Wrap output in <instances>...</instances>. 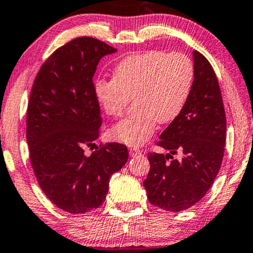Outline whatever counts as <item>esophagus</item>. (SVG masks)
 Listing matches in <instances>:
<instances>
[{
    "label": "esophagus",
    "mask_w": 253,
    "mask_h": 253,
    "mask_svg": "<svg viewBox=\"0 0 253 253\" xmlns=\"http://www.w3.org/2000/svg\"><path fill=\"white\" fill-rule=\"evenodd\" d=\"M129 154L130 156H137V155H141L142 150L138 148H130L129 149Z\"/></svg>",
    "instance_id": "34e87169"
}]
</instances>
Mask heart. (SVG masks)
I'll return each mask as SVG.
<instances>
[{
	"label": "heart",
	"mask_w": 253,
	"mask_h": 253,
	"mask_svg": "<svg viewBox=\"0 0 253 253\" xmlns=\"http://www.w3.org/2000/svg\"><path fill=\"white\" fill-rule=\"evenodd\" d=\"M195 68L186 55L146 51L129 56L117 64L114 79L93 85L96 101L111 117L122 115L135 96L137 110L115 124L110 137L126 145H141L150 138L157 123L178 117L191 92Z\"/></svg>",
	"instance_id": "b5f03b06"
}]
</instances>
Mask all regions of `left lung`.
<instances>
[{"mask_svg":"<svg viewBox=\"0 0 253 253\" xmlns=\"http://www.w3.org/2000/svg\"><path fill=\"white\" fill-rule=\"evenodd\" d=\"M195 80L185 107L162 132L158 145L167 155L150 152V171L143 182L155 207L178 212L207 195L222 165L226 117L216 74L207 58L192 51ZM180 152L182 158L172 160Z\"/></svg>","mask_w":253,"mask_h":253,"instance_id":"1","label":"left lung"}]
</instances>
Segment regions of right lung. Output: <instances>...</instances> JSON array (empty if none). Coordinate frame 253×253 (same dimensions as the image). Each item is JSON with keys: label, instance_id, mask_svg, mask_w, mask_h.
Instances as JSON below:
<instances>
[{"label": "right lung", "instance_id": "right-lung-1", "mask_svg": "<svg viewBox=\"0 0 253 253\" xmlns=\"http://www.w3.org/2000/svg\"><path fill=\"white\" fill-rule=\"evenodd\" d=\"M115 52L92 37L75 39L44 62L31 89L27 112L31 167L46 197L69 213L101 207L111 176L127 162L126 146L118 143L84 154L102 126L93 75L99 61Z\"/></svg>", "mask_w": 253, "mask_h": 253}]
</instances>
